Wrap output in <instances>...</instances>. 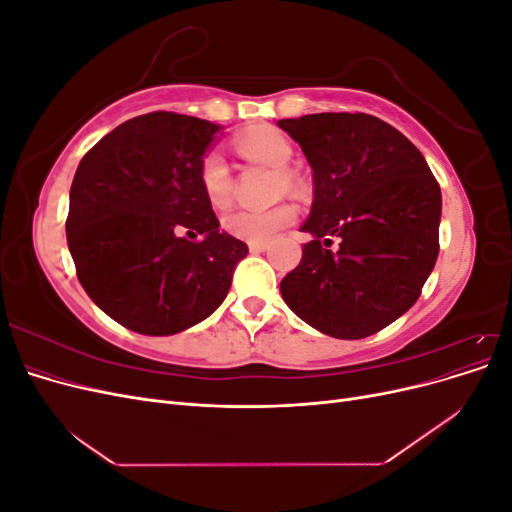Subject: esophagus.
Returning <instances> with one entry per match:
<instances>
[{
	"instance_id": "obj_1",
	"label": "esophagus",
	"mask_w": 512,
	"mask_h": 512,
	"mask_svg": "<svg viewBox=\"0 0 512 512\" xmlns=\"http://www.w3.org/2000/svg\"><path fill=\"white\" fill-rule=\"evenodd\" d=\"M247 247H250V252L258 254V252H265L267 247H269V243L267 241H250V243H247Z\"/></svg>"
}]
</instances>
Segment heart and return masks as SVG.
Returning <instances> with one entry per match:
<instances>
[{"instance_id": "heart-1", "label": "heart", "mask_w": 512, "mask_h": 512, "mask_svg": "<svg viewBox=\"0 0 512 512\" xmlns=\"http://www.w3.org/2000/svg\"><path fill=\"white\" fill-rule=\"evenodd\" d=\"M235 147L245 160L265 164L271 168H286L294 156V147L290 138L271 126L247 128L235 138ZM282 179L292 185L294 179L290 173H282ZM198 181L203 188L209 205L215 209H224L230 198L235 181L226 158L218 149L207 151L198 168ZM294 220V209L290 205H277L265 211H230L224 218V228L245 241H267L275 232H280Z\"/></svg>"}]
</instances>
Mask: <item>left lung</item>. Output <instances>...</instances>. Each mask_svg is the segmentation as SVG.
Returning a JSON list of instances; mask_svg holds the SVG:
<instances>
[{"label":"left lung","mask_w":512,"mask_h":512,"mask_svg":"<svg viewBox=\"0 0 512 512\" xmlns=\"http://www.w3.org/2000/svg\"><path fill=\"white\" fill-rule=\"evenodd\" d=\"M314 170L312 235L280 284L286 305L337 339L389 327L421 297L438 260L442 194L408 138L365 113L277 121ZM340 239L335 253L326 250Z\"/></svg>","instance_id":"1"}]
</instances>
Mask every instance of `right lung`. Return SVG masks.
Masks as SVG:
<instances>
[{"label":"right lung","instance_id":"right-lung-1","mask_svg":"<svg viewBox=\"0 0 512 512\" xmlns=\"http://www.w3.org/2000/svg\"><path fill=\"white\" fill-rule=\"evenodd\" d=\"M220 130L198 117L147 113L108 132L76 168L66 222L76 275L130 331L175 335L203 322L247 254L220 230L198 181Z\"/></svg>","mask_w":512,"mask_h":512}]
</instances>
